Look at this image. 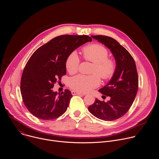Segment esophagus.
Masks as SVG:
<instances>
[{"label": "esophagus", "mask_w": 159, "mask_h": 159, "mask_svg": "<svg viewBox=\"0 0 159 159\" xmlns=\"http://www.w3.org/2000/svg\"><path fill=\"white\" fill-rule=\"evenodd\" d=\"M71 93H72V95H80V94L84 95V94H82V93H81L77 92V91H75V90H72V91Z\"/></svg>", "instance_id": "obj_1"}]
</instances>
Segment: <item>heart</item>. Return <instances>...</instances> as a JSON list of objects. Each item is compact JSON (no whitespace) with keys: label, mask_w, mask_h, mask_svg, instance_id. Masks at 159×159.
<instances>
[{"label":"heart","mask_w":159,"mask_h":159,"mask_svg":"<svg viewBox=\"0 0 159 159\" xmlns=\"http://www.w3.org/2000/svg\"><path fill=\"white\" fill-rule=\"evenodd\" d=\"M82 51L84 58L93 63L90 70V74H93L74 77L69 81V86L77 92L87 93L99 86V77L103 80H109L114 76L116 70V63L115 59L108 57V50L100 44L87 45ZM80 62V60L77 53L74 52L70 53L65 61L67 72L70 74L77 73Z\"/></svg>","instance_id":"obj_1"}]
</instances>
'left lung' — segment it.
Instances as JSON below:
<instances>
[{
  "instance_id": "8db88e82",
  "label": "left lung",
  "mask_w": 159,
  "mask_h": 159,
  "mask_svg": "<svg viewBox=\"0 0 159 159\" xmlns=\"http://www.w3.org/2000/svg\"><path fill=\"white\" fill-rule=\"evenodd\" d=\"M91 37L111 50L116 60V70L107 85L99 90L102 94L109 96L110 100L106 102L96 99L88 109L99 119L116 120L128 112L137 95L139 87L137 67L130 53L115 39L103 35Z\"/></svg>"
}]
</instances>
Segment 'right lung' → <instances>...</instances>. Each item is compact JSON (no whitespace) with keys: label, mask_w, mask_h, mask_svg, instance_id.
Segmentation results:
<instances>
[{"label":"right lung","mask_w":159,"mask_h":159,"mask_svg":"<svg viewBox=\"0 0 159 159\" xmlns=\"http://www.w3.org/2000/svg\"><path fill=\"white\" fill-rule=\"evenodd\" d=\"M92 41L87 35H61L38 48L28 61L20 80L23 102L38 119H56L66 111L73 96L69 90L53 92L54 84L66 74L67 57L83 44Z\"/></svg>","instance_id":"add662e5"}]
</instances>
